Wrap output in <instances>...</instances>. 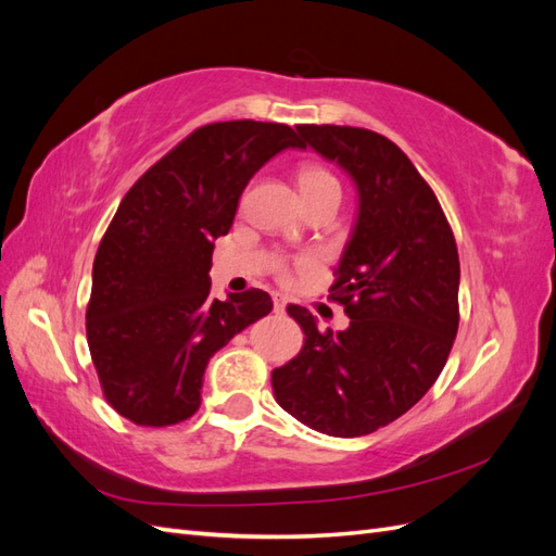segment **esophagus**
<instances>
[{"instance_id": "obj_1", "label": "esophagus", "mask_w": 556, "mask_h": 556, "mask_svg": "<svg viewBox=\"0 0 556 556\" xmlns=\"http://www.w3.org/2000/svg\"><path fill=\"white\" fill-rule=\"evenodd\" d=\"M274 311L276 313H285V311H288V301H285V296H280V294H274Z\"/></svg>"}]
</instances>
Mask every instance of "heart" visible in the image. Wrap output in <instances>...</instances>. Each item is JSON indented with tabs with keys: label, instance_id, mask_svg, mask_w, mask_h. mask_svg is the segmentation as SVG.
<instances>
[{
	"label": "heart",
	"instance_id": "heart-1",
	"mask_svg": "<svg viewBox=\"0 0 556 556\" xmlns=\"http://www.w3.org/2000/svg\"><path fill=\"white\" fill-rule=\"evenodd\" d=\"M331 182H336V178L325 169H319V166H304V169L299 172V190H311Z\"/></svg>",
	"mask_w": 556,
	"mask_h": 556
}]
</instances>
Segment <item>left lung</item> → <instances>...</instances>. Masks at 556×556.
<instances>
[{
	"instance_id": "obj_1",
	"label": "left lung",
	"mask_w": 556,
	"mask_h": 556,
	"mask_svg": "<svg viewBox=\"0 0 556 556\" xmlns=\"http://www.w3.org/2000/svg\"><path fill=\"white\" fill-rule=\"evenodd\" d=\"M296 134L357 192L329 290L350 327L319 331L317 317L290 306L306 343L274 371V394L301 425L355 439L410 410L441 376L459 327L457 243L433 190L390 139L339 125Z\"/></svg>"
}]
</instances>
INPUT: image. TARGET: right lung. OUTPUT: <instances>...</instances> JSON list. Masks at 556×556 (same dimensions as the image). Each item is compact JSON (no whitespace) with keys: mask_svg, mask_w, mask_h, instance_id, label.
<instances>
[{"mask_svg":"<svg viewBox=\"0 0 556 556\" xmlns=\"http://www.w3.org/2000/svg\"><path fill=\"white\" fill-rule=\"evenodd\" d=\"M285 148H301L288 125L199 127L117 206L94 257L86 319L104 396L134 425L192 417L211 357L271 313L262 290L213 299L208 271L248 180Z\"/></svg>","mask_w":556,"mask_h":556,"instance_id":"obj_1","label":"right lung"}]
</instances>
